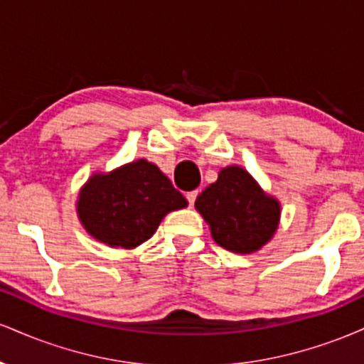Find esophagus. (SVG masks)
<instances>
[{
	"instance_id": "obj_1",
	"label": "esophagus",
	"mask_w": 364,
	"mask_h": 364,
	"mask_svg": "<svg viewBox=\"0 0 364 364\" xmlns=\"http://www.w3.org/2000/svg\"><path fill=\"white\" fill-rule=\"evenodd\" d=\"M196 195H198V191H190V193H186V198H188V203H190V207H193Z\"/></svg>"
}]
</instances>
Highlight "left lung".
<instances>
[{"instance_id":"obj_1","label":"left lung","mask_w":364,"mask_h":364,"mask_svg":"<svg viewBox=\"0 0 364 364\" xmlns=\"http://www.w3.org/2000/svg\"><path fill=\"white\" fill-rule=\"evenodd\" d=\"M195 208L205 219L214 241L232 253L258 252L272 240L281 220V203L265 193L248 171L228 166L217 181L196 196Z\"/></svg>"}]
</instances>
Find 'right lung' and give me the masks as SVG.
Masks as SVG:
<instances>
[{"mask_svg": "<svg viewBox=\"0 0 364 364\" xmlns=\"http://www.w3.org/2000/svg\"><path fill=\"white\" fill-rule=\"evenodd\" d=\"M186 205L185 196L154 162L136 159L92 174L78 191L77 215L99 243L133 250L152 237L169 212Z\"/></svg>", "mask_w": 364, "mask_h": 364, "instance_id": "obj_1", "label": "right lung"}]
</instances>
